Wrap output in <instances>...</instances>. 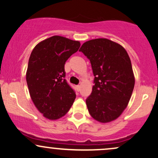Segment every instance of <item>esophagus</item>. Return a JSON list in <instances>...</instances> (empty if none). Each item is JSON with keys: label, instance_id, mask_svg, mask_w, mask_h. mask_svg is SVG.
<instances>
[{"label": "esophagus", "instance_id": "esophagus-1", "mask_svg": "<svg viewBox=\"0 0 158 158\" xmlns=\"http://www.w3.org/2000/svg\"><path fill=\"white\" fill-rule=\"evenodd\" d=\"M75 88H76V89H77V91H80V89H81V85H75Z\"/></svg>", "mask_w": 158, "mask_h": 158}]
</instances>
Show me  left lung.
<instances>
[{
  "label": "left lung",
  "instance_id": "1",
  "mask_svg": "<svg viewBox=\"0 0 158 158\" xmlns=\"http://www.w3.org/2000/svg\"><path fill=\"white\" fill-rule=\"evenodd\" d=\"M79 51L90 60L94 76L92 92L85 100L89 114L101 123L116 119L127 106L135 85L127 52L104 38L87 41Z\"/></svg>",
  "mask_w": 158,
  "mask_h": 158
}]
</instances>
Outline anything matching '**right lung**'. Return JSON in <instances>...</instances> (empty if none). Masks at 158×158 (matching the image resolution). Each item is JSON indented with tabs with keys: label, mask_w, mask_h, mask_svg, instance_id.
<instances>
[{
	"label": "right lung",
	"mask_w": 158,
	"mask_h": 158,
	"mask_svg": "<svg viewBox=\"0 0 158 158\" xmlns=\"http://www.w3.org/2000/svg\"><path fill=\"white\" fill-rule=\"evenodd\" d=\"M80 46L78 41L53 36L38 43L31 53L27 85L35 106L48 119L61 118L75 101V91L64 79V64Z\"/></svg>",
	"instance_id": "1"
}]
</instances>
